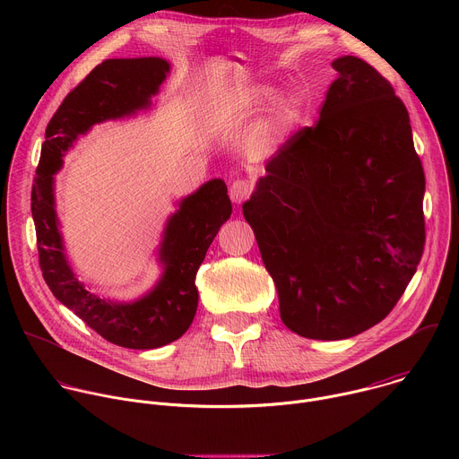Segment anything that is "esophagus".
<instances>
[{
    "instance_id": "34e87169",
    "label": "esophagus",
    "mask_w": 459,
    "mask_h": 459,
    "mask_svg": "<svg viewBox=\"0 0 459 459\" xmlns=\"http://www.w3.org/2000/svg\"><path fill=\"white\" fill-rule=\"evenodd\" d=\"M252 190H254L252 183H250L248 179H245V178H239V179H236V181L230 185V188H229L230 200H232L234 204H241V202H245V200L250 198Z\"/></svg>"
}]
</instances>
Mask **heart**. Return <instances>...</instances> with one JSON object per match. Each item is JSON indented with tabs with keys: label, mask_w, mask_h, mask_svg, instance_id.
Listing matches in <instances>:
<instances>
[{
	"label": "heart",
	"mask_w": 459,
	"mask_h": 459,
	"mask_svg": "<svg viewBox=\"0 0 459 459\" xmlns=\"http://www.w3.org/2000/svg\"><path fill=\"white\" fill-rule=\"evenodd\" d=\"M273 98V91L265 89V87H255L252 91H248V100L252 103H265ZM303 110V103L298 96H287L283 100H280L274 107V121L278 126L285 128L294 125Z\"/></svg>",
	"instance_id": "heart-1"
}]
</instances>
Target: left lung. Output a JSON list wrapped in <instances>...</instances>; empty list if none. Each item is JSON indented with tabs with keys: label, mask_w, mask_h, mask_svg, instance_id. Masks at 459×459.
Instances as JSON below:
<instances>
[{
	"label": "left lung",
	"mask_w": 459,
	"mask_h": 459,
	"mask_svg": "<svg viewBox=\"0 0 459 459\" xmlns=\"http://www.w3.org/2000/svg\"><path fill=\"white\" fill-rule=\"evenodd\" d=\"M333 69L319 117L273 154L243 205L281 321L310 340L385 319L425 247V172L403 101L356 56Z\"/></svg>",
	"instance_id": "obj_1"
}]
</instances>
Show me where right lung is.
<instances>
[{
	"label": "right lung",
	"instance_id": "1",
	"mask_svg": "<svg viewBox=\"0 0 459 459\" xmlns=\"http://www.w3.org/2000/svg\"><path fill=\"white\" fill-rule=\"evenodd\" d=\"M160 57L105 59L74 87L50 117L32 185L30 209L43 280L52 294L107 342L125 349H158L181 338L198 308L195 274L232 205L223 179L190 194L169 220L160 248L165 273L151 294L134 303L100 299L74 278L63 254L54 211V172L73 142L100 121L151 105L167 78Z\"/></svg>",
	"mask_w": 459,
	"mask_h": 459
}]
</instances>
